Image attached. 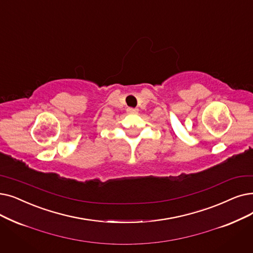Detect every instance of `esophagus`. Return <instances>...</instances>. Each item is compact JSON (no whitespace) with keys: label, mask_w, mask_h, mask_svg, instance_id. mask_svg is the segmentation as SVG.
Instances as JSON below:
<instances>
[{"label":"esophagus","mask_w":253,"mask_h":253,"mask_svg":"<svg viewBox=\"0 0 253 253\" xmlns=\"http://www.w3.org/2000/svg\"><path fill=\"white\" fill-rule=\"evenodd\" d=\"M137 111H138L137 108H133V107H128L127 108V113L128 114H135V113H137Z\"/></svg>","instance_id":"esophagus-1"}]
</instances>
